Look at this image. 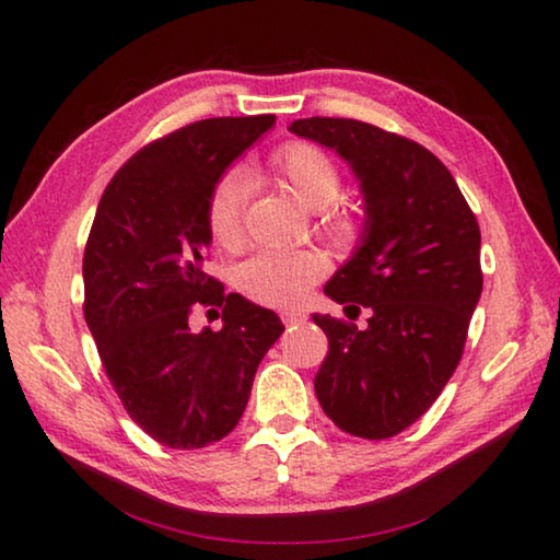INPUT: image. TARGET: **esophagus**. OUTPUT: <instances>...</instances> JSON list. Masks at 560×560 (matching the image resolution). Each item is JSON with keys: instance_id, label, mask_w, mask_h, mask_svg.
<instances>
[{"instance_id": "obj_1", "label": "esophagus", "mask_w": 560, "mask_h": 560, "mask_svg": "<svg viewBox=\"0 0 560 560\" xmlns=\"http://www.w3.org/2000/svg\"><path fill=\"white\" fill-rule=\"evenodd\" d=\"M281 320H283V326H301V324H306V314H301V311H283Z\"/></svg>"}]
</instances>
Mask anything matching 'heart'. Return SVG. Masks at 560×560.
I'll list each match as a JSON object with an SVG mask.
<instances>
[{"label":"heart","mask_w":560,"mask_h":560,"mask_svg":"<svg viewBox=\"0 0 560 560\" xmlns=\"http://www.w3.org/2000/svg\"><path fill=\"white\" fill-rule=\"evenodd\" d=\"M269 175L287 189L303 210L320 212L336 200L340 175L324 150L308 143H289L269 158ZM246 183L240 173H226L207 202V230L222 249H236L244 240L242 210ZM336 230L346 222L334 217ZM326 261L318 252H264L236 269V287L246 299L273 308H291L324 277Z\"/></svg>","instance_id":"obj_1"}]
</instances>
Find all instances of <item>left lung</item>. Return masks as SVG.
<instances>
[{
    "label": "left lung",
    "instance_id": "1",
    "mask_svg": "<svg viewBox=\"0 0 560 560\" xmlns=\"http://www.w3.org/2000/svg\"><path fill=\"white\" fill-rule=\"evenodd\" d=\"M289 130L346 160L365 210L355 252L324 293L371 318L358 328L314 314L328 336L318 402L348 434L393 438L459 365L481 296L477 217L450 170L412 140L350 118H301Z\"/></svg>",
    "mask_w": 560,
    "mask_h": 560
}]
</instances>
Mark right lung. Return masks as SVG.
I'll use <instances>...</instances> for the list:
<instances>
[{
  "label": "right lung",
  "mask_w": 560,
  "mask_h": 560,
  "mask_svg": "<svg viewBox=\"0 0 560 560\" xmlns=\"http://www.w3.org/2000/svg\"><path fill=\"white\" fill-rule=\"evenodd\" d=\"M273 116L207 118L145 145L103 192L83 254V316L132 422L173 450H200L240 422L267 350L283 334L269 308L205 273L207 202ZM195 302L223 328L186 326Z\"/></svg>",
  "instance_id": "1"
}]
</instances>
